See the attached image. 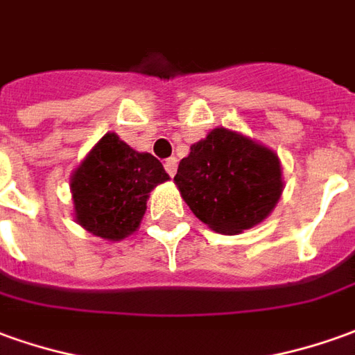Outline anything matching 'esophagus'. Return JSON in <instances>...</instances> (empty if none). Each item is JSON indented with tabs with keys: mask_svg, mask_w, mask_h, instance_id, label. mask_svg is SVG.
<instances>
[{
	"mask_svg": "<svg viewBox=\"0 0 355 355\" xmlns=\"http://www.w3.org/2000/svg\"><path fill=\"white\" fill-rule=\"evenodd\" d=\"M164 168H166V172L170 173V175H175V172H178V158L175 156H172V158H168L166 160V164H164Z\"/></svg>",
	"mask_w": 355,
	"mask_h": 355,
	"instance_id": "esophagus-1",
	"label": "esophagus"
}]
</instances>
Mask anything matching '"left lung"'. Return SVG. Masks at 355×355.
Instances as JSON below:
<instances>
[{
    "label": "left lung",
    "instance_id": "obj_1",
    "mask_svg": "<svg viewBox=\"0 0 355 355\" xmlns=\"http://www.w3.org/2000/svg\"><path fill=\"white\" fill-rule=\"evenodd\" d=\"M173 182L193 214L224 236L261 224L284 191L278 154L226 127L191 145Z\"/></svg>",
    "mask_w": 355,
    "mask_h": 355
}]
</instances>
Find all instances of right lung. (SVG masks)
I'll list each match as a JSON object with an SVG mask.
<instances>
[{
  "label": "right lung",
  "mask_w": 355,
  "mask_h": 355,
  "mask_svg": "<svg viewBox=\"0 0 355 355\" xmlns=\"http://www.w3.org/2000/svg\"><path fill=\"white\" fill-rule=\"evenodd\" d=\"M168 180L160 160L110 131L71 173L75 222L96 238L121 241L141 226L148 193Z\"/></svg>",
  "instance_id": "add662e5"
}]
</instances>
